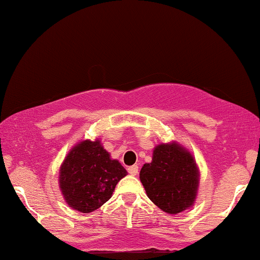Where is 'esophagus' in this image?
<instances>
[{"mask_svg": "<svg viewBox=\"0 0 260 260\" xmlns=\"http://www.w3.org/2000/svg\"><path fill=\"white\" fill-rule=\"evenodd\" d=\"M128 174L132 175V176H136L137 174H138V166L137 165L129 166V168H128Z\"/></svg>", "mask_w": 260, "mask_h": 260, "instance_id": "1", "label": "esophagus"}]
</instances>
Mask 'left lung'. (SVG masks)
Instances as JSON below:
<instances>
[{"mask_svg":"<svg viewBox=\"0 0 260 260\" xmlns=\"http://www.w3.org/2000/svg\"><path fill=\"white\" fill-rule=\"evenodd\" d=\"M139 176L149 199L165 213L178 214L194 203L198 169L192 155L176 143L157 145Z\"/></svg>","mask_w":260,"mask_h":260,"instance_id":"8db88e82","label":"left lung"}]
</instances>
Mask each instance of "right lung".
I'll list each match as a JSON object with an SVG mask.
<instances>
[{
    "label": "right lung",
    "instance_id": "add662e5",
    "mask_svg": "<svg viewBox=\"0 0 260 260\" xmlns=\"http://www.w3.org/2000/svg\"><path fill=\"white\" fill-rule=\"evenodd\" d=\"M127 171L101 147L99 140H84L66 157L59 172V187L66 202L80 213H91L111 198Z\"/></svg>",
    "mask_w": 260,
    "mask_h": 260
}]
</instances>
